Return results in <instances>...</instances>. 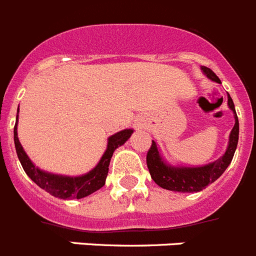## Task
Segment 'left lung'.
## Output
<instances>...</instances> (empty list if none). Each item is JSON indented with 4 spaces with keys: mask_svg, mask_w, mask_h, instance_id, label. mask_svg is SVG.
<instances>
[{
    "mask_svg": "<svg viewBox=\"0 0 256 256\" xmlns=\"http://www.w3.org/2000/svg\"><path fill=\"white\" fill-rule=\"evenodd\" d=\"M201 70L204 74L211 81L222 84L219 77L210 68L201 66ZM226 98H228V106L234 116V126L230 131L228 146H226V150L223 153V156L219 157L216 161L210 162V164L204 166H193V168L192 166L190 168V166L180 165L174 166L165 161L157 143L152 140V146H150L148 154H146V166H148L150 176L156 184H158L164 190H172V192L193 193L205 190L208 184L214 183L216 179L222 176V174L232 162L236 148H237V143H238L240 132L238 118L236 114L234 104H233L230 94Z\"/></svg>",
    "mask_w": 256,
    "mask_h": 256,
    "instance_id": "obj_1",
    "label": "left lung"
}]
</instances>
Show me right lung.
Instances as JSON below:
<instances>
[{
    "instance_id": "1",
    "label": "right lung",
    "mask_w": 256,
    "mask_h": 256,
    "mask_svg": "<svg viewBox=\"0 0 256 256\" xmlns=\"http://www.w3.org/2000/svg\"><path fill=\"white\" fill-rule=\"evenodd\" d=\"M18 113H19V110H18ZM132 132H134L132 128H125V130L118 131V132H116L112 136L108 138L106 150L102 156L100 161L98 162V165L92 170H90L84 175H80V176L52 174V172H48V171L37 168L32 162V160L28 157V154L22 146L20 142H19V138H18V116L14 128V143L18 158L20 161L26 174L40 188L45 190L46 192L52 194L54 197H58V198L80 200L91 194V193L96 192L98 190H100L102 186L106 184L113 152L118 146H121L122 144H125Z\"/></svg>"
}]
</instances>
